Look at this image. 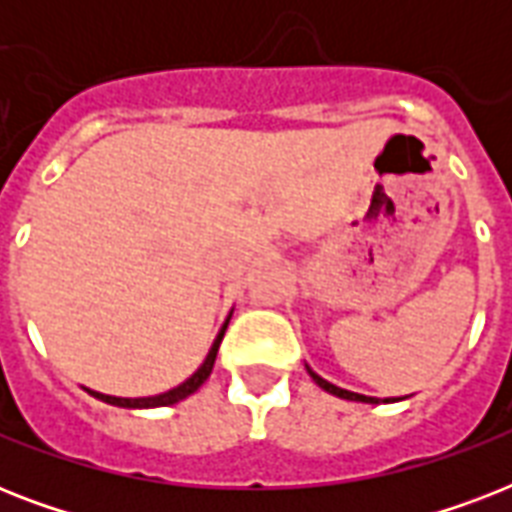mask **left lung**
<instances>
[{
    "mask_svg": "<svg viewBox=\"0 0 512 512\" xmlns=\"http://www.w3.org/2000/svg\"><path fill=\"white\" fill-rule=\"evenodd\" d=\"M305 369H308V374H311V377H313V382H316V385H319L321 390H327V393H332V396L345 398V401H358V404H380V398H374V396H361V393H353V390L337 388V385H332V382H329V380H324V377H321V374L313 372V369H311V366H308V364H305ZM382 401H385V404H388L390 398H382ZM393 401H401V398H393Z\"/></svg>",
    "mask_w": 512,
    "mask_h": 512,
    "instance_id": "left-lung-1",
    "label": "left lung"
}]
</instances>
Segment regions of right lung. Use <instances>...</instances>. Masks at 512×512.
Here are the masks:
<instances>
[{
    "label": "right lung",
    "instance_id": "obj_1",
    "mask_svg": "<svg viewBox=\"0 0 512 512\" xmlns=\"http://www.w3.org/2000/svg\"><path fill=\"white\" fill-rule=\"evenodd\" d=\"M231 313H228V319H225V324L220 327V332H217V337H215V342H212V348H209L207 358H204L199 369H196V372H193L188 380L180 382L177 388L164 390V393H159V396H143V398H119V396H106V393H98V390H90V388H84V390H87L92 398L106 401V404H111V406H122V409H156V406H172V404H177V401H183V398H188L191 393H196V390H199L201 385L207 382L209 374H212V366H215V358H217V348H220V342H223L225 329H228V321H231Z\"/></svg>",
    "mask_w": 512,
    "mask_h": 512
}]
</instances>
